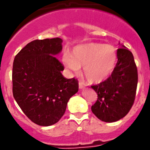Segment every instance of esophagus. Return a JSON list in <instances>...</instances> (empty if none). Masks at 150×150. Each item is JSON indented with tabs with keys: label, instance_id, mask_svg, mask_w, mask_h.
Masks as SVG:
<instances>
[{
	"label": "esophagus",
	"instance_id": "1",
	"mask_svg": "<svg viewBox=\"0 0 150 150\" xmlns=\"http://www.w3.org/2000/svg\"><path fill=\"white\" fill-rule=\"evenodd\" d=\"M79 89H83L84 88H85V86H84V84H83L81 81H79Z\"/></svg>",
	"mask_w": 150,
	"mask_h": 150
}]
</instances>
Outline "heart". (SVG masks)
Here are the masks:
<instances>
[{
  "mask_svg": "<svg viewBox=\"0 0 150 150\" xmlns=\"http://www.w3.org/2000/svg\"><path fill=\"white\" fill-rule=\"evenodd\" d=\"M118 59L117 50L110 44L88 42L75 46L62 61L72 71L82 66V74L90 84H99L110 77Z\"/></svg>",
  "mask_w": 150,
  "mask_h": 150,
  "instance_id": "obj_1",
  "label": "heart"
}]
</instances>
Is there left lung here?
<instances>
[{"mask_svg":"<svg viewBox=\"0 0 150 150\" xmlns=\"http://www.w3.org/2000/svg\"><path fill=\"white\" fill-rule=\"evenodd\" d=\"M118 60L110 77L91 88L98 100L91 106L93 114L107 123L117 121L131 109L138 82L137 68L133 54L124 45L117 50Z\"/></svg>","mask_w":150,"mask_h":150,"instance_id":"8db88e82","label":"left lung"}]
</instances>
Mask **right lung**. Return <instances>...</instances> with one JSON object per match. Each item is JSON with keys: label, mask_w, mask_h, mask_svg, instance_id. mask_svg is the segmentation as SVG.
Masks as SVG:
<instances>
[{"label": "right lung", "mask_w": 150, "mask_h": 150, "mask_svg": "<svg viewBox=\"0 0 150 150\" xmlns=\"http://www.w3.org/2000/svg\"><path fill=\"white\" fill-rule=\"evenodd\" d=\"M62 43L58 37L33 40L13 60V98L26 117L40 126L57 123L70 98L79 91L77 79L62 75L63 65L56 58Z\"/></svg>", "instance_id": "1"}]
</instances>
